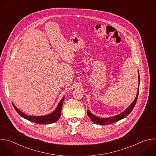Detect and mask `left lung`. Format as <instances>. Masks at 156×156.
<instances>
[{"label": "left lung", "mask_w": 156, "mask_h": 156, "mask_svg": "<svg viewBox=\"0 0 156 156\" xmlns=\"http://www.w3.org/2000/svg\"><path fill=\"white\" fill-rule=\"evenodd\" d=\"M139 85H138V92H137V95L134 100L132 102V104L124 111L122 113L120 114L119 115H117L116 116L112 117H109V118H99L98 117H96L95 115H94L93 114H92L90 111H87V114L88 117L90 118L91 120L97 124H99L100 125H109V124H112L114 123L115 122H117L118 121H119L121 119H123V118L126 117V116H128L130 113L131 111L133 110V108H134L136 102L137 101V99L138 97V94H139V89H140V75H139Z\"/></svg>", "instance_id": "8db88e82"}]
</instances>
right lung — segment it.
<instances>
[{"mask_svg":"<svg viewBox=\"0 0 156 156\" xmlns=\"http://www.w3.org/2000/svg\"><path fill=\"white\" fill-rule=\"evenodd\" d=\"M64 100V98H62V99L60 101V102H59L58 105H57V108H55V110L54 111V112L49 115H44V116H30V115H26L25 114H23V112H21V111L17 108L14 104L12 103L15 109L16 110V111L17 112V113L22 117H23L24 119L28 120L31 122H34L36 123L37 124H49V123H52L54 122H57L60 117V114H61V110H62V104H63V101Z\"/></svg>","mask_w":156,"mask_h":156,"instance_id":"1","label":"right lung"}]
</instances>
